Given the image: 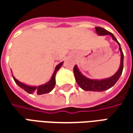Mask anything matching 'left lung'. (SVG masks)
Segmentation results:
<instances>
[{"mask_svg":"<svg viewBox=\"0 0 133 133\" xmlns=\"http://www.w3.org/2000/svg\"><path fill=\"white\" fill-rule=\"evenodd\" d=\"M95 30L96 33L100 35H110L111 36L112 39L115 42H117V44L119 45V50H120V66L119 69L117 71V72L113 75L112 77L107 79H103V80H91L89 78H86L85 76H84L81 74V72L79 71L77 65H75L73 68V71H74V75H75V81L78 84V85L81 87L82 89L86 91H97V92H101L104 91L106 90H108L114 85L116 83V82L118 81V79L120 78V75L123 72V52L121 49V47L119 43V42L117 41V39L115 38L113 34L110 32H109L105 29H104L101 27H95Z\"/></svg>","mask_w":133,"mask_h":133,"instance_id":"8db88e82","label":"left lung"}]
</instances>
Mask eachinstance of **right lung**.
Here are the masks:
<instances>
[{
    "instance_id": "add662e5",
    "label": "right lung",
    "mask_w": 133,
    "mask_h": 133,
    "mask_svg": "<svg viewBox=\"0 0 133 133\" xmlns=\"http://www.w3.org/2000/svg\"><path fill=\"white\" fill-rule=\"evenodd\" d=\"M63 63V62H62L61 63H59L56 66L55 69V71H54V73L52 74V76L51 79L50 80V81H48L47 83L44 84V85H40V86L38 87H34V86H29V85H27L24 83H22L20 81H18V80H16V78H14L13 76L14 81L16 83V84L18 85L19 87H21V88L24 90L25 91H26L28 93H37L38 95H42V94H45V93H48V92H50L51 90H52L54 87H55V75H56V72L58 71V70L61 68V67L62 66V65Z\"/></svg>"
}]
</instances>
